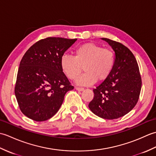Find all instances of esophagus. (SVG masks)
<instances>
[{
  "mask_svg": "<svg viewBox=\"0 0 156 156\" xmlns=\"http://www.w3.org/2000/svg\"><path fill=\"white\" fill-rule=\"evenodd\" d=\"M76 90L78 91H83L84 88H80V87H76Z\"/></svg>",
  "mask_w": 156,
  "mask_h": 156,
  "instance_id": "1",
  "label": "esophagus"
}]
</instances>
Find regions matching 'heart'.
Returning <instances> with one entry per match:
<instances>
[{
  "label": "heart",
  "instance_id": "b5f03b06",
  "mask_svg": "<svg viewBox=\"0 0 156 156\" xmlns=\"http://www.w3.org/2000/svg\"><path fill=\"white\" fill-rule=\"evenodd\" d=\"M115 62V54L111 49L87 43L76 48L74 56L63 55L60 66L65 75L72 80L78 78L83 67L86 72L78 79L77 83L88 86L94 84L97 80H106L112 72Z\"/></svg>",
  "mask_w": 156,
  "mask_h": 156
}]
</instances>
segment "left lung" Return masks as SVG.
Wrapping results in <instances>:
<instances>
[{
  "label": "left lung",
  "mask_w": 156,
  "mask_h": 156,
  "mask_svg": "<svg viewBox=\"0 0 156 156\" xmlns=\"http://www.w3.org/2000/svg\"><path fill=\"white\" fill-rule=\"evenodd\" d=\"M101 39L115 51V66L108 77L93 90L94 96L88 107L98 117L111 120L127 114L136 105L141 78L133 53L121 43Z\"/></svg>",
  "instance_id": "left-lung-1"
}]
</instances>
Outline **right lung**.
<instances>
[{"instance_id": "add662e5", "label": "right lung", "mask_w": 156, "mask_h": 156, "mask_svg": "<svg viewBox=\"0 0 156 156\" xmlns=\"http://www.w3.org/2000/svg\"><path fill=\"white\" fill-rule=\"evenodd\" d=\"M77 39L48 37L33 45L19 64L15 94L19 108L35 121L51 118L66 92L74 89L60 66V59Z\"/></svg>"}]
</instances>
